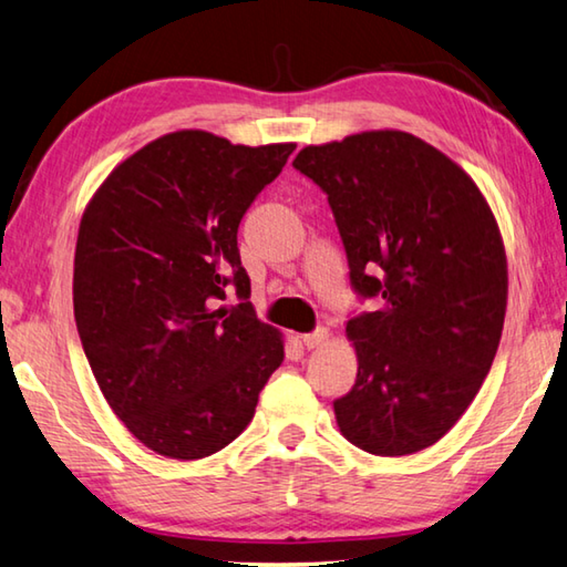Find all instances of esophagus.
Here are the masks:
<instances>
[{"instance_id": "obj_1", "label": "esophagus", "mask_w": 567, "mask_h": 567, "mask_svg": "<svg viewBox=\"0 0 567 567\" xmlns=\"http://www.w3.org/2000/svg\"><path fill=\"white\" fill-rule=\"evenodd\" d=\"M326 343H328V330L326 328H318V330H313V333H306L303 336V346L308 350L320 348V346H326Z\"/></svg>"}]
</instances>
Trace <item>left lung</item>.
Segmentation results:
<instances>
[{"label":"left lung","instance_id":"8db88e82","mask_svg":"<svg viewBox=\"0 0 567 567\" xmlns=\"http://www.w3.org/2000/svg\"><path fill=\"white\" fill-rule=\"evenodd\" d=\"M298 173L326 192L350 286L378 311L346 326L352 390L333 402L350 444L378 456L426 450L486 380L506 316V254L474 179L402 131L308 145Z\"/></svg>","mask_w":567,"mask_h":567}]
</instances>
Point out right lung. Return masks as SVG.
Listing matches in <instances>:
<instances>
[{
	"label": "right lung",
	"instance_id": "obj_1",
	"mask_svg": "<svg viewBox=\"0 0 567 567\" xmlns=\"http://www.w3.org/2000/svg\"><path fill=\"white\" fill-rule=\"evenodd\" d=\"M296 151L205 131L157 137L117 165L85 207L73 316L117 420L147 450L202 458L237 440L284 360L249 303L237 231ZM229 290L240 303H218Z\"/></svg>",
	"mask_w": 567,
	"mask_h": 567
}]
</instances>
